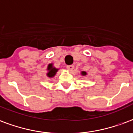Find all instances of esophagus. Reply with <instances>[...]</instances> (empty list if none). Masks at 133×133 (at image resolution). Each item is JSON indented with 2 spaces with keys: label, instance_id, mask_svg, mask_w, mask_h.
I'll list each match as a JSON object with an SVG mask.
<instances>
[{
  "label": "esophagus",
  "instance_id": "obj_1",
  "mask_svg": "<svg viewBox=\"0 0 133 133\" xmlns=\"http://www.w3.org/2000/svg\"><path fill=\"white\" fill-rule=\"evenodd\" d=\"M74 68H75V66L73 65H68V66H67V69L70 72L73 71Z\"/></svg>",
  "mask_w": 133,
  "mask_h": 133
}]
</instances>
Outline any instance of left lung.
Segmentation results:
<instances>
[{"instance_id": "left-lung-1", "label": "left lung", "mask_w": 133, "mask_h": 133, "mask_svg": "<svg viewBox=\"0 0 133 133\" xmlns=\"http://www.w3.org/2000/svg\"><path fill=\"white\" fill-rule=\"evenodd\" d=\"M81 75H82V76H85V75H87V72H84V71H82L81 72Z\"/></svg>"}]
</instances>
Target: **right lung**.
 Instances as JSON below:
<instances>
[{
  "instance_id": "obj_1",
  "label": "right lung",
  "mask_w": 133,
  "mask_h": 133,
  "mask_svg": "<svg viewBox=\"0 0 133 133\" xmlns=\"http://www.w3.org/2000/svg\"><path fill=\"white\" fill-rule=\"evenodd\" d=\"M58 68H56L54 66V64H49V65H48V67H47V77H49L50 78L54 77L56 75V72H58Z\"/></svg>"
}]
</instances>
